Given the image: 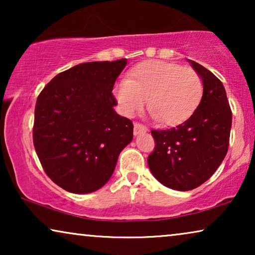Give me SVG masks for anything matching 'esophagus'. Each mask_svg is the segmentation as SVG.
Segmentation results:
<instances>
[{
  "label": "esophagus",
  "mask_w": 255,
  "mask_h": 255,
  "mask_svg": "<svg viewBox=\"0 0 255 255\" xmlns=\"http://www.w3.org/2000/svg\"><path fill=\"white\" fill-rule=\"evenodd\" d=\"M148 128H146L144 124L139 123V122H135V123L133 124V133L134 134H139V133H141V132H146Z\"/></svg>",
  "instance_id": "obj_1"
}]
</instances>
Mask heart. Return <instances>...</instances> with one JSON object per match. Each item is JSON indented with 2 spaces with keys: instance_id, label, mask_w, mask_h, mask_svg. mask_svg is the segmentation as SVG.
Segmentation results:
<instances>
[{
  "instance_id": "heart-1",
  "label": "heart",
  "mask_w": 255,
  "mask_h": 255,
  "mask_svg": "<svg viewBox=\"0 0 255 255\" xmlns=\"http://www.w3.org/2000/svg\"><path fill=\"white\" fill-rule=\"evenodd\" d=\"M203 82L195 69L162 60H149L128 73L118 82L115 95L128 116L148 109L159 123L174 125L187 120L200 103Z\"/></svg>"
}]
</instances>
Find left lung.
Wrapping results in <instances>:
<instances>
[{"label":"left lung","mask_w":255,"mask_h":255,"mask_svg":"<svg viewBox=\"0 0 255 255\" xmlns=\"http://www.w3.org/2000/svg\"><path fill=\"white\" fill-rule=\"evenodd\" d=\"M203 82V96L193 115L176 127L152 130L154 149L149 169L163 186L187 191L216 172L229 149L232 111L224 86L203 66L190 60Z\"/></svg>","instance_id":"obj_1"}]
</instances>
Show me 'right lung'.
<instances>
[{
	"label": "right lung",
	"mask_w": 255,
	"mask_h": 255,
	"mask_svg": "<svg viewBox=\"0 0 255 255\" xmlns=\"http://www.w3.org/2000/svg\"><path fill=\"white\" fill-rule=\"evenodd\" d=\"M127 59L76 65L38 95L33 145L46 175L62 189L93 193L113 175L133 124L114 110V85Z\"/></svg>",
	"instance_id": "right-lung-1"
}]
</instances>
